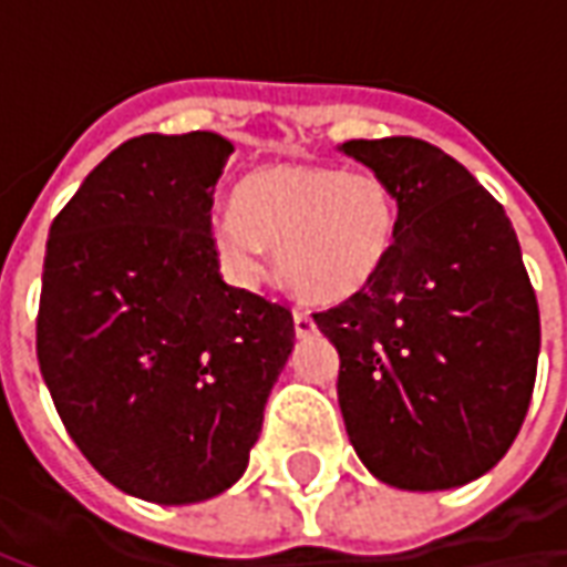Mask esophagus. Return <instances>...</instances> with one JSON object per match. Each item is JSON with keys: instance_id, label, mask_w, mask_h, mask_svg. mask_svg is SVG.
<instances>
[{"instance_id": "obj_1", "label": "esophagus", "mask_w": 567, "mask_h": 567, "mask_svg": "<svg viewBox=\"0 0 567 567\" xmlns=\"http://www.w3.org/2000/svg\"><path fill=\"white\" fill-rule=\"evenodd\" d=\"M295 331L297 337H309V333L316 331V321H312V316L303 312V309H295Z\"/></svg>"}]
</instances>
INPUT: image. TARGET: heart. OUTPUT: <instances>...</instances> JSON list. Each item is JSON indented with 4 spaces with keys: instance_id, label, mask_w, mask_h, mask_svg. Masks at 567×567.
Masks as SVG:
<instances>
[{
    "instance_id": "b5f03b06",
    "label": "heart",
    "mask_w": 567,
    "mask_h": 567,
    "mask_svg": "<svg viewBox=\"0 0 567 567\" xmlns=\"http://www.w3.org/2000/svg\"><path fill=\"white\" fill-rule=\"evenodd\" d=\"M398 234V199L382 175L328 163H272L248 173L234 206L215 212L212 243L227 272L255 282L270 248L285 285L312 303L358 295Z\"/></svg>"
}]
</instances>
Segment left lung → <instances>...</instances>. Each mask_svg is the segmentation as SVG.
<instances>
[{
    "label": "left lung",
    "instance_id": "left-lung-1",
    "mask_svg": "<svg viewBox=\"0 0 567 567\" xmlns=\"http://www.w3.org/2000/svg\"><path fill=\"white\" fill-rule=\"evenodd\" d=\"M340 151L398 199L392 251L312 319L340 352L337 398L358 458L410 492L464 486L511 450L532 404L540 312L504 206L431 142Z\"/></svg>",
    "mask_w": 567,
    "mask_h": 567
}]
</instances>
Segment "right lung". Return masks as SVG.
Listing matches in <instances>:
<instances>
[{"label": "right lung", "instance_id": "add662e5", "mask_svg": "<svg viewBox=\"0 0 567 567\" xmlns=\"http://www.w3.org/2000/svg\"><path fill=\"white\" fill-rule=\"evenodd\" d=\"M234 145L206 130L117 145L48 234L35 355L69 437L154 504L243 476L295 346L291 309L218 272L212 194Z\"/></svg>", "mask_w": 567, "mask_h": 567}]
</instances>
